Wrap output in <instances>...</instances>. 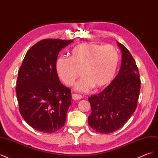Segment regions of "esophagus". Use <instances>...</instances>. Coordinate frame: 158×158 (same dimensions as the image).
Here are the masks:
<instances>
[{
	"label": "esophagus",
	"instance_id": "34e87169",
	"mask_svg": "<svg viewBox=\"0 0 158 158\" xmlns=\"http://www.w3.org/2000/svg\"><path fill=\"white\" fill-rule=\"evenodd\" d=\"M82 96H81L80 95H78V94H74L72 95V98H73V100H78V99H82Z\"/></svg>",
	"mask_w": 158,
	"mask_h": 158
}]
</instances>
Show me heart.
<instances>
[{
  "mask_svg": "<svg viewBox=\"0 0 158 158\" xmlns=\"http://www.w3.org/2000/svg\"><path fill=\"white\" fill-rule=\"evenodd\" d=\"M118 63L117 49L111 45H102L86 42L75 46L70 58L60 57L56 70L63 82L70 86L82 74L84 76L76 85L79 92H88L92 87L106 86L113 78Z\"/></svg>",
  "mask_w": 158,
  "mask_h": 158,
  "instance_id": "1",
  "label": "heart"
}]
</instances>
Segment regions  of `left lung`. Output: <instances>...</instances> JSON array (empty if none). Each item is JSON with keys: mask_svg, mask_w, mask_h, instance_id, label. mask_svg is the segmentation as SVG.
Segmentation results:
<instances>
[{"mask_svg": "<svg viewBox=\"0 0 158 158\" xmlns=\"http://www.w3.org/2000/svg\"><path fill=\"white\" fill-rule=\"evenodd\" d=\"M122 52L120 70L102 92L88 98L92 113L89 127L101 134L118 130L136 109L140 90V78L136 62L131 52L117 42Z\"/></svg>", "mask_w": 158, "mask_h": 158, "instance_id": "8db88e82", "label": "left lung"}]
</instances>
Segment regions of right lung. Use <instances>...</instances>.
<instances>
[{
  "instance_id": "1",
  "label": "right lung",
  "mask_w": 158,
  "mask_h": 158,
  "mask_svg": "<svg viewBox=\"0 0 158 158\" xmlns=\"http://www.w3.org/2000/svg\"><path fill=\"white\" fill-rule=\"evenodd\" d=\"M73 41L46 39L37 42L27 51L18 70L19 110L36 131L52 133L64 125L71 90L60 83L56 63L59 52Z\"/></svg>"
}]
</instances>
